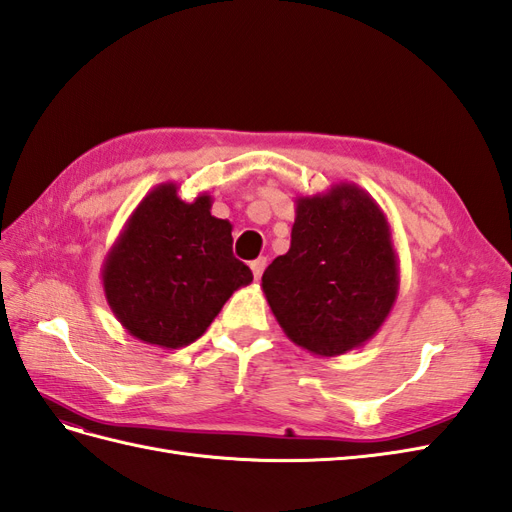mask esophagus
Returning <instances> with one entry per match:
<instances>
[{
    "mask_svg": "<svg viewBox=\"0 0 512 512\" xmlns=\"http://www.w3.org/2000/svg\"><path fill=\"white\" fill-rule=\"evenodd\" d=\"M265 267H267V258H256L250 262V269H252L256 280H260V275H262V271H265Z\"/></svg>",
    "mask_w": 512,
    "mask_h": 512,
    "instance_id": "esophagus-1",
    "label": "esophagus"
}]
</instances>
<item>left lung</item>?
<instances>
[{"instance_id":"obj_1","label":"left lung","mask_w":512,"mask_h":512,"mask_svg":"<svg viewBox=\"0 0 512 512\" xmlns=\"http://www.w3.org/2000/svg\"><path fill=\"white\" fill-rule=\"evenodd\" d=\"M290 250L262 273V292L290 342L318 356L363 346L389 318L399 262L380 205L356 183L299 196Z\"/></svg>"}]
</instances>
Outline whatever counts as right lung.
<instances>
[{"mask_svg": "<svg viewBox=\"0 0 512 512\" xmlns=\"http://www.w3.org/2000/svg\"><path fill=\"white\" fill-rule=\"evenodd\" d=\"M168 181L132 211L102 265V286L115 318L132 337L183 348L207 331L250 267L232 256V224L211 215L205 192L192 203Z\"/></svg>", "mask_w": 512, "mask_h": 512, "instance_id": "add662e5", "label": "right lung"}]
</instances>
